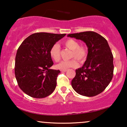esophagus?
<instances>
[{"label":"esophagus","mask_w":127,"mask_h":127,"mask_svg":"<svg viewBox=\"0 0 127 127\" xmlns=\"http://www.w3.org/2000/svg\"><path fill=\"white\" fill-rule=\"evenodd\" d=\"M67 69H65V70H61V72H67Z\"/></svg>","instance_id":"obj_1"}]
</instances>
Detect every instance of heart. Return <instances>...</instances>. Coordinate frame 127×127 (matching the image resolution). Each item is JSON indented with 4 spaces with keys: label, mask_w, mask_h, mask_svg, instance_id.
Wrapping results in <instances>:
<instances>
[{
    "label": "heart",
    "mask_w": 127,
    "mask_h": 127,
    "mask_svg": "<svg viewBox=\"0 0 127 127\" xmlns=\"http://www.w3.org/2000/svg\"><path fill=\"white\" fill-rule=\"evenodd\" d=\"M63 45L67 48L72 50L70 57L75 58L79 62H82L86 59L88 54V49L85 46L81 45L77 40L73 39H68L63 42ZM49 55L55 62H59L60 59V47L57 43H55L49 49ZM78 63L74 59L68 61H62L55 65V67L60 70H65L70 67L78 66Z\"/></svg>",
    "instance_id": "b5f03b06"
}]
</instances>
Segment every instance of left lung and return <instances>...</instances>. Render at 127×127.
Here are the masks:
<instances>
[{"label":"left lung","instance_id":"obj_1","mask_svg":"<svg viewBox=\"0 0 127 127\" xmlns=\"http://www.w3.org/2000/svg\"><path fill=\"white\" fill-rule=\"evenodd\" d=\"M68 37L84 41L88 47L87 60L76 70L72 88L80 95L93 97L102 93L113 76V57L107 41L94 32L69 34Z\"/></svg>","mask_w":127,"mask_h":127}]
</instances>
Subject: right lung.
Segmentation results:
<instances>
[{
	"label": "right lung",
	"instance_id": "1",
	"mask_svg": "<svg viewBox=\"0 0 127 127\" xmlns=\"http://www.w3.org/2000/svg\"><path fill=\"white\" fill-rule=\"evenodd\" d=\"M65 35L45 32L33 33L19 46L15 57V75L19 87L26 94L41 98L54 91L60 71L49 68L54 63L49 51L52 45Z\"/></svg>",
	"mask_w": 127,
	"mask_h": 127
}]
</instances>
